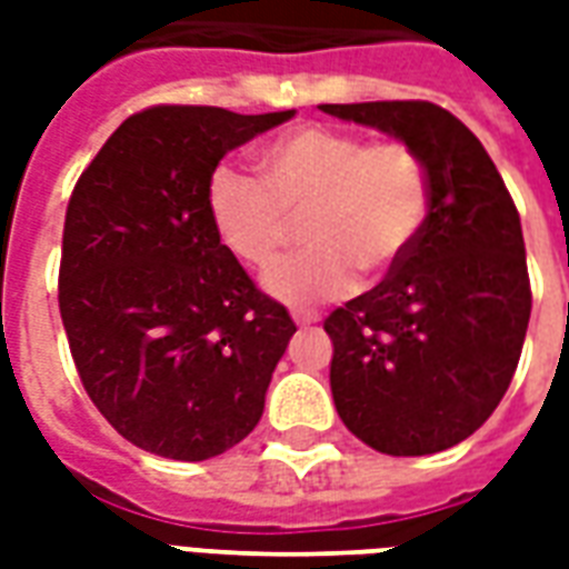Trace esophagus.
Returning a JSON list of instances; mask_svg holds the SVG:
<instances>
[{
	"mask_svg": "<svg viewBox=\"0 0 569 569\" xmlns=\"http://www.w3.org/2000/svg\"><path fill=\"white\" fill-rule=\"evenodd\" d=\"M292 320H296V326H313L320 317L313 310H292Z\"/></svg>",
	"mask_w": 569,
	"mask_h": 569,
	"instance_id": "esophagus-1",
	"label": "esophagus"
}]
</instances>
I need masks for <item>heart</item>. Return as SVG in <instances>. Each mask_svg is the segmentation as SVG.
Returning a JSON list of instances; mask_svg holds the SVG:
<instances>
[{
	"instance_id": "obj_1",
	"label": "heart",
	"mask_w": 569,
	"mask_h": 569,
	"mask_svg": "<svg viewBox=\"0 0 569 569\" xmlns=\"http://www.w3.org/2000/svg\"><path fill=\"white\" fill-rule=\"evenodd\" d=\"M256 163L261 182L219 167L207 182V212L219 240L252 268L273 264L305 219L310 247L268 273L283 301L345 298L359 271H396L427 228V163L402 140L308 124L264 142Z\"/></svg>"
}]
</instances>
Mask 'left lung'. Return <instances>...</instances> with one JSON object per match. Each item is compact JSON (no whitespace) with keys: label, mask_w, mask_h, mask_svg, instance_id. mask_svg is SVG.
<instances>
[{"label":"left lung","mask_w":569,"mask_h":569,"mask_svg":"<svg viewBox=\"0 0 569 569\" xmlns=\"http://www.w3.org/2000/svg\"><path fill=\"white\" fill-rule=\"evenodd\" d=\"M322 109L393 133L429 173L418 247L322 322L335 347V408L375 451H445L493 415L521 359L533 296L515 200L476 133L441 106L378 100Z\"/></svg>","instance_id":"left-lung-1"}]
</instances>
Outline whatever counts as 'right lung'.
Returning <instances> with one entry per match:
<instances>
[{
  "label": "right lung",
  "mask_w": 569,
  "mask_h": 569,
  "mask_svg": "<svg viewBox=\"0 0 569 569\" xmlns=\"http://www.w3.org/2000/svg\"><path fill=\"white\" fill-rule=\"evenodd\" d=\"M286 118L149 106L72 188L57 277L69 353L97 411L142 451L210 460L264 411L296 322L219 240L207 182L224 151Z\"/></svg>",
  "instance_id": "obj_1"
}]
</instances>
